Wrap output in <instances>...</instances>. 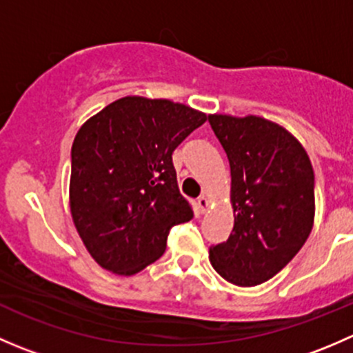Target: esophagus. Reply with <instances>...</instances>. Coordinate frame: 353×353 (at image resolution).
<instances>
[{
    "mask_svg": "<svg viewBox=\"0 0 353 353\" xmlns=\"http://www.w3.org/2000/svg\"><path fill=\"white\" fill-rule=\"evenodd\" d=\"M196 203H198L199 212L206 213V210H208V206H210V199H208V196H206V194H201V196L198 198Z\"/></svg>",
    "mask_w": 353,
    "mask_h": 353,
    "instance_id": "34e87169",
    "label": "esophagus"
}]
</instances>
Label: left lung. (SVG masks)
<instances>
[{"label": "left lung", "instance_id": "8db88e82", "mask_svg": "<svg viewBox=\"0 0 353 353\" xmlns=\"http://www.w3.org/2000/svg\"><path fill=\"white\" fill-rule=\"evenodd\" d=\"M230 163L234 229L210 263L237 287L266 282L301 251L314 223V172L297 138L259 116L210 114Z\"/></svg>", "mask_w": 353, "mask_h": 353}]
</instances>
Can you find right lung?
<instances>
[{
	"label": "right lung",
	"mask_w": 353,
	"mask_h": 353,
	"mask_svg": "<svg viewBox=\"0 0 353 353\" xmlns=\"http://www.w3.org/2000/svg\"><path fill=\"white\" fill-rule=\"evenodd\" d=\"M206 114L167 99L128 95L85 121L71 147V219L92 258L134 275L165 251L169 230L190 222L172 152Z\"/></svg>",
	"instance_id": "add662e5"
}]
</instances>
